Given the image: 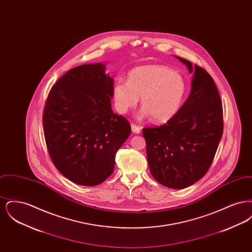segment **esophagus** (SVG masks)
<instances>
[{"instance_id":"1","label":"esophagus","mask_w":252,"mask_h":252,"mask_svg":"<svg viewBox=\"0 0 252 252\" xmlns=\"http://www.w3.org/2000/svg\"><path fill=\"white\" fill-rule=\"evenodd\" d=\"M141 129H142V127H141V126H138L134 125V124H131V130L133 133L139 134V133L141 132Z\"/></svg>"}]
</instances>
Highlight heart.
Segmentation results:
<instances>
[{"mask_svg": "<svg viewBox=\"0 0 252 252\" xmlns=\"http://www.w3.org/2000/svg\"><path fill=\"white\" fill-rule=\"evenodd\" d=\"M187 93V82L180 72L162 65H144L132 69L128 80L117 79L112 87L118 112L126 113L142 97L140 117L152 116L157 123L172 119L180 110Z\"/></svg>", "mask_w": 252, "mask_h": 252, "instance_id": "1", "label": "heart"}]
</instances>
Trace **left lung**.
<instances>
[{"instance_id": "obj_1", "label": "left lung", "mask_w": 252, "mask_h": 252, "mask_svg": "<svg viewBox=\"0 0 252 252\" xmlns=\"http://www.w3.org/2000/svg\"><path fill=\"white\" fill-rule=\"evenodd\" d=\"M193 73L190 95L166 124L143 129L153 178L172 189H184L202 179L223 134V108L212 76L178 57Z\"/></svg>"}]
</instances>
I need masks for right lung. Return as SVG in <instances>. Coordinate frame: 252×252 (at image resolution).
Wrapping results in <instances>:
<instances>
[{
	"instance_id": "right-lung-1",
	"label": "right lung",
	"mask_w": 252,
	"mask_h": 252,
	"mask_svg": "<svg viewBox=\"0 0 252 252\" xmlns=\"http://www.w3.org/2000/svg\"><path fill=\"white\" fill-rule=\"evenodd\" d=\"M105 72L103 63L71 69L52 87L43 111L53 163L65 178L83 186L108 179L117 151L131 133L128 121L111 109L113 78Z\"/></svg>"
}]
</instances>
